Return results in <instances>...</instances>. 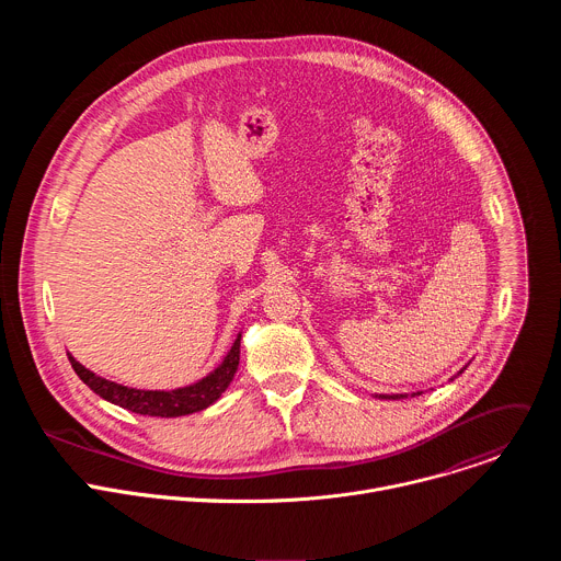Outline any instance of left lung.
I'll use <instances>...</instances> for the list:
<instances>
[{"label":"left lung","mask_w":561,"mask_h":561,"mask_svg":"<svg viewBox=\"0 0 561 561\" xmlns=\"http://www.w3.org/2000/svg\"><path fill=\"white\" fill-rule=\"evenodd\" d=\"M459 373H461V370H459ZM417 394H420V392H417ZM379 397H381V399H404L407 394H379Z\"/></svg>","instance_id":"1"}]
</instances>
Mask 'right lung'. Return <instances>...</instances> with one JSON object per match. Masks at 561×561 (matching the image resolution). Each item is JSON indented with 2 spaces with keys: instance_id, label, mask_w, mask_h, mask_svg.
I'll return each mask as SVG.
<instances>
[{
  "instance_id": "right-lung-1",
  "label": "right lung",
  "mask_w": 561,
  "mask_h": 561,
  "mask_svg": "<svg viewBox=\"0 0 561 561\" xmlns=\"http://www.w3.org/2000/svg\"><path fill=\"white\" fill-rule=\"evenodd\" d=\"M239 342H242V335H237L228 355L213 373H208L204 379H199L191 386L175 388V390L128 388V386H122V383H115L111 379L95 375L93 370L79 364L72 355H68V362L75 368V373L79 375V379H82L93 392H98L100 397L106 399V402H111L115 407H122L130 413H139V415H148V417H182V415H191V413L208 409L221 397V392L228 388V383L232 381L237 366H239Z\"/></svg>"
}]
</instances>
